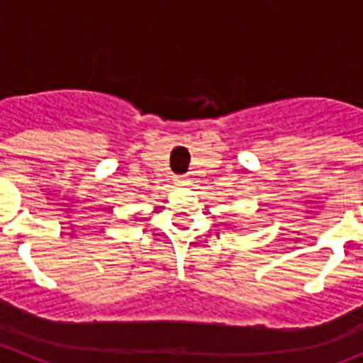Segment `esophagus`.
Masks as SVG:
<instances>
[{"label": "esophagus", "instance_id": "1", "mask_svg": "<svg viewBox=\"0 0 363 363\" xmlns=\"http://www.w3.org/2000/svg\"><path fill=\"white\" fill-rule=\"evenodd\" d=\"M174 182L178 185H191V178L189 176H176Z\"/></svg>", "mask_w": 363, "mask_h": 363}]
</instances>
